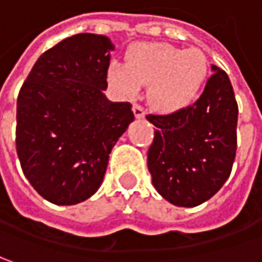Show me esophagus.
<instances>
[{"mask_svg":"<svg viewBox=\"0 0 262 262\" xmlns=\"http://www.w3.org/2000/svg\"><path fill=\"white\" fill-rule=\"evenodd\" d=\"M133 114H135V117L136 119H143L145 117V110L141 107V105H133Z\"/></svg>","mask_w":262,"mask_h":262,"instance_id":"34e87169","label":"esophagus"}]
</instances>
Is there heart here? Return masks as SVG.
<instances>
[{"mask_svg": "<svg viewBox=\"0 0 262 262\" xmlns=\"http://www.w3.org/2000/svg\"><path fill=\"white\" fill-rule=\"evenodd\" d=\"M210 73V61L199 48L183 50L168 42H138L126 52V64L113 61L110 85L124 97H136L148 86L154 108L176 113L201 95Z\"/></svg>", "mask_w": 262, "mask_h": 262, "instance_id": "heart-1", "label": "heart"}]
</instances>
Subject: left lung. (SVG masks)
<instances>
[{"mask_svg": "<svg viewBox=\"0 0 262 262\" xmlns=\"http://www.w3.org/2000/svg\"><path fill=\"white\" fill-rule=\"evenodd\" d=\"M201 97L186 108L148 116L157 127L148 149L154 188L177 207H196L230 176L236 155L237 104L230 79L219 69Z\"/></svg>", "mask_w": 262, "mask_h": 262, "instance_id": "left-lung-1", "label": "left lung"}]
</instances>
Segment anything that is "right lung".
Here are the masks:
<instances>
[{
  "label": "right lung",
  "mask_w": 262,
  "mask_h": 262,
  "mask_svg": "<svg viewBox=\"0 0 262 262\" xmlns=\"http://www.w3.org/2000/svg\"><path fill=\"white\" fill-rule=\"evenodd\" d=\"M114 43L79 33L45 51L17 98L16 146L30 185L55 205L97 192L111 149L135 120L129 102L105 97Z\"/></svg>",
  "instance_id": "1"
}]
</instances>
